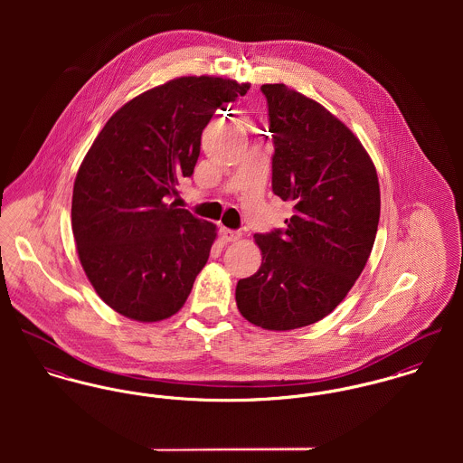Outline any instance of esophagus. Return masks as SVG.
Returning a JSON list of instances; mask_svg holds the SVG:
<instances>
[{"instance_id":"obj_1","label":"esophagus","mask_w":463,"mask_h":463,"mask_svg":"<svg viewBox=\"0 0 463 463\" xmlns=\"http://www.w3.org/2000/svg\"><path fill=\"white\" fill-rule=\"evenodd\" d=\"M221 239L224 242H235L241 239V233L235 230H228V228H221Z\"/></svg>"}]
</instances>
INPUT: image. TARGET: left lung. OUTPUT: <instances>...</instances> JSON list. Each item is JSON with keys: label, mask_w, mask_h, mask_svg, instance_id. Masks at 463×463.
Returning a JSON list of instances; mask_svg holds the SVG:
<instances>
[{"label": "left lung", "mask_w": 463, "mask_h": 463, "mask_svg": "<svg viewBox=\"0 0 463 463\" xmlns=\"http://www.w3.org/2000/svg\"><path fill=\"white\" fill-rule=\"evenodd\" d=\"M274 142L272 193L292 201L285 228L257 233L260 269L239 279L244 319L264 330L325 319L369 260L380 222L376 167L340 119L283 83H265Z\"/></svg>", "instance_id": "obj_1"}]
</instances>
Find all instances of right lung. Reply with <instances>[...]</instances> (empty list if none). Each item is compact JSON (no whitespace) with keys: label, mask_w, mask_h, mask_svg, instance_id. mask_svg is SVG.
<instances>
[{"label":"right lung","mask_w":463,"mask_h":463,"mask_svg":"<svg viewBox=\"0 0 463 463\" xmlns=\"http://www.w3.org/2000/svg\"><path fill=\"white\" fill-rule=\"evenodd\" d=\"M248 90L221 76L175 78L123 105L87 151L72 235L90 285L118 314L156 323L185 305L217 232L169 198L193 176L213 112Z\"/></svg>","instance_id":"right-lung-1"}]
</instances>
